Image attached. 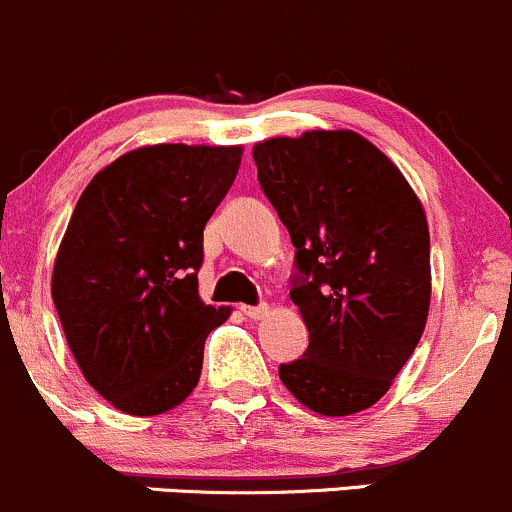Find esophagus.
I'll list each match as a JSON object with an SVG mask.
<instances>
[{"label": "esophagus", "instance_id": "esophagus-1", "mask_svg": "<svg viewBox=\"0 0 512 512\" xmlns=\"http://www.w3.org/2000/svg\"><path fill=\"white\" fill-rule=\"evenodd\" d=\"M241 313H244L246 318H251V320H261V318H266V315H268V305L266 303H261V305H241Z\"/></svg>", "mask_w": 512, "mask_h": 512}]
</instances>
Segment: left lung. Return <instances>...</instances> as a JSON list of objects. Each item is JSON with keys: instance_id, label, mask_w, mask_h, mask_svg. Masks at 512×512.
I'll use <instances>...</instances> for the list:
<instances>
[{"instance_id": "1", "label": "left lung", "mask_w": 512, "mask_h": 512, "mask_svg": "<svg viewBox=\"0 0 512 512\" xmlns=\"http://www.w3.org/2000/svg\"><path fill=\"white\" fill-rule=\"evenodd\" d=\"M258 182L295 246L291 300L308 350L278 367L313 412L370 409L424 333L429 224L399 167L352 130H310L254 147Z\"/></svg>"}]
</instances>
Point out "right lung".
I'll use <instances>...</instances> for the list:
<instances>
[{"mask_svg": "<svg viewBox=\"0 0 512 512\" xmlns=\"http://www.w3.org/2000/svg\"><path fill=\"white\" fill-rule=\"evenodd\" d=\"M239 165L236 145L138 147L73 209L51 298L83 377L120 412H170L197 387L204 340L231 313L199 298L204 226Z\"/></svg>", "mask_w": 512, "mask_h": 512, "instance_id": "1", "label": "right lung"}]
</instances>
